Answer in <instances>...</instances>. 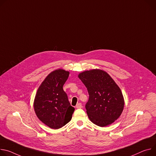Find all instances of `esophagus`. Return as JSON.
I'll return each instance as SVG.
<instances>
[{
    "mask_svg": "<svg viewBox=\"0 0 156 156\" xmlns=\"http://www.w3.org/2000/svg\"><path fill=\"white\" fill-rule=\"evenodd\" d=\"M76 108H77V109H81V108H82V105H81V103H78L77 105H76Z\"/></svg>",
    "mask_w": 156,
    "mask_h": 156,
    "instance_id": "esophagus-1",
    "label": "esophagus"
}]
</instances>
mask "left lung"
I'll list each match as a JSON object with an SVG mask.
<instances>
[{"mask_svg": "<svg viewBox=\"0 0 156 156\" xmlns=\"http://www.w3.org/2000/svg\"><path fill=\"white\" fill-rule=\"evenodd\" d=\"M78 77L89 94L85 108L90 121L101 127L114 122L121 116L124 105L122 92L115 81L100 69L85 71Z\"/></svg>", "mask_w": 156, "mask_h": 156, "instance_id": "obj_1", "label": "left lung"}]
</instances>
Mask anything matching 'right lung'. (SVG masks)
<instances>
[{"mask_svg":"<svg viewBox=\"0 0 156 156\" xmlns=\"http://www.w3.org/2000/svg\"><path fill=\"white\" fill-rule=\"evenodd\" d=\"M68 76L69 72L63 69L53 71L42 82L35 98L37 117L52 129H59L69 122L75 111L63 89Z\"/></svg>","mask_w":156,"mask_h":156,"instance_id":"1","label":"right lung"}]
</instances>
